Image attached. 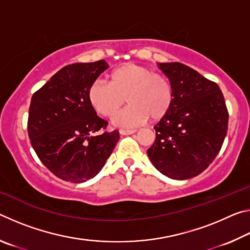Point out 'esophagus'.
<instances>
[{"label":"esophagus","mask_w":250,"mask_h":250,"mask_svg":"<svg viewBox=\"0 0 250 250\" xmlns=\"http://www.w3.org/2000/svg\"><path fill=\"white\" fill-rule=\"evenodd\" d=\"M120 134L122 135H129V134H132L135 132V130H126V129H120L119 130Z\"/></svg>","instance_id":"1"}]
</instances>
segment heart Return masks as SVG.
<instances>
[{
	"instance_id": "1",
	"label": "heart",
	"mask_w": 250,
	"mask_h": 250,
	"mask_svg": "<svg viewBox=\"0 0 250 250\" xmlns=\"http://www.w3.org/2000/svg\"><path fill=\"white\" fill-rule=\"evenodd\" d=\"M109 84L100 80L88 88L87 98L92 109L104 118H111L125 101L129 104L115 118V124L138 125L147 120L162 119L173 103V87L166 76L153 73L146 66L125 62L108 75Z\"/></svg>"
}]
</instances>
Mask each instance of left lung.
<instances>
[{"label": "left lung", "mask_w": 250, "mask_h": 250, "mask_svg": "<svg viewBox=\"0 0 250 250\" xmlns=\"http://www.w3.org/2000/svg\"><path fill=\"white\" fill-rule=\"evenodd\" d=\"M159 68L173 87L170 110L154 125L155 141L146 151L153 166L174 180L206 170L225 140L228 110L218 84L181 62Z\"/></svg>", "instance_id": "8db88e82"}]
</instances>
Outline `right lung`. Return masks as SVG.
<instances>
[{
  "label": "right lung",
  "mask_w": 250,
  "mask_h": 250,
  "mask_svg": "<svg viewBox=\"0 0 250 250\" xmlns=\"http://www.w3.org/2000/svg\"><path fill=\"white\" fill-rule=\"evenodd\" d=\"M104 61L76 62L57 71L34 92L27 131L42 163L59 179L83 183L104 167L119 140V131H105L88 103V88L108 68Z\"/></svg>",
  "instance_id": "1"
}]
</instances>
